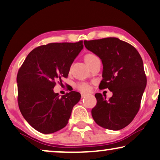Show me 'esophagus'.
Wrapping results in <instances>:
<instances>
[{
  "label": "esophagus",
  "mask_w": 160,
  "mask_h": 160,
  "mask_svg": "<svg viewBox=\"0 0 160 160\" xmlns=\"http://www.w3.org/2000/svg\"><path fill=\"white\" fill-rule=\"evenodd\" d=\"M88 93H81V97H82V98H85L86 97H87V96H88Z\"/></svg>",
  "instance_id": "esophagus-1"
}]
</instances>
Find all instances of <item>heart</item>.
Returning <instances> with one entry per match:
<instances>
[{
    "instance_id": "heart-1",
    "label": "heart",
    "mask_w": 160,
    "mask_h": 160,
    "mask_svg": "<svg viewBox=\"0 0 160 160\" xmlns=\"http://www.w3.org/2000/svg\"><path fill=\"white\" fill-rule=\"evenodd\" d=\"M97 58H98V57L96 56L95 55L92 54V53H88V54H86L84 57L85 61H86L87 65H88L89 63H91L93 60H95V59ZM76 88H78L79 91H82V92H88V91H90V86H89V85L87 83H84V82L77 84Z\"/></svg>"
}]
</instances>
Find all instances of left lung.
Instances as JSON below:
<instances>
[{"label": "left lung", "instance_id": "obj_1", "mask_svg": "<svg viewBox=\"0 0 160 160\" xmlns=\"http://www.w3.org/2000/svg\"><path fill=\"white\" fill-rule=\"evenodd\" d=\"M84 44L103 64V79L99 88L112 92L109 99L96 93L97 105L91 110L93 120L105 129L124 128L137 115L146 86L141 56L132 45L118 38L86 40Z\"/></svg>", "mask_w": 160, "mask_h": 160}]
</instances>
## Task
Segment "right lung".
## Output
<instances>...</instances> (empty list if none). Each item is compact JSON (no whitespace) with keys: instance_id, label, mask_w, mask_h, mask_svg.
<instances>
[{"instance_id":"1","label":"right lung","mask_w":160,"mask_h":160,"mask_svg":"<svg viewBox=\"0 0 160 160\" xmlns=\"http://www.w3.org/2000/svg\"><path fill=\"white\" fill-rule=\"evenodd\" d=\"M82 48V41L39 46L28 55L19 69V108L27 122L39 132L54 133L65 127L72 108L80 101L81 95L77 91L60 97L53 88L56 80L61 83V78H67Z\"/></svg>"}]
</instances>
